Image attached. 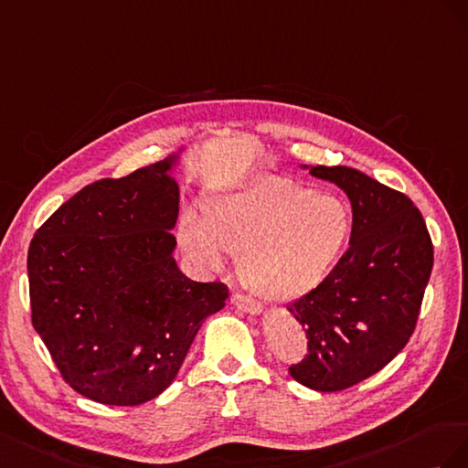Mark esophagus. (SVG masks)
Instances as JSON below:
<instances>
[{"instance_id": "obj_1", "label": "esophagus", "mask_w": 468, "mask_h": 468, "mask_svg": "<svg viewBox=\"0 0 468 468\" xmlns=\"http://www.w3.org/2000/svg\"><path fill=\"white\" fill-rule=\"evenodd\" d=\"M231 303L235 305L237 310H241V312H245V314H250V315H259L261 312H262V308H261V303L259 302H255V300H250V298H247V296H243V293H233L231 296Z\"/></svg>"}]
</instances>
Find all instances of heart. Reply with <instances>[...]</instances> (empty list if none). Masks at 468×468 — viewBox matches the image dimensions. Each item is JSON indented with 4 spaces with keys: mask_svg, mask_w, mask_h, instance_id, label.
<instances>
[{
    "mask_svg": "<svg viewBox=\"0 0 468 468\" xmlns=\"http://www.w3.org/2000/svg\"><path fill=\"white\" fill-rule=\"evenodd\" d=\"M351 211L335 194L264 178L211 196L202 219L186 211L178 243L199 272L239 257L243 282L272 302H292L325 282L351 235Z\"/></svg>",
    "mask_w": 468,
    "mask_h": 468,
    "instance_id": "b5f03b06",
    "label": "heart"
}]
</instances>
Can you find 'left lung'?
Listing matches in <instances>:
<instances>
[{
  "mask_svg": "<svg viewBox=\"0 0 468 468\" xmlns=\"http://www.w3.org/2000/svg\"><path fill=\"white\" fill-rule=\"evenodd\" d=\"M337 184L353 207L351 241L322 286L288 305L308 337L290 377L339 392L384 368L410 341L433 269L420 209L402 192L349 166H302Z\"/></svg>",
  "mask_w": 468,
  "mask_h": 468,
  "instance_id": "8db88e82",
  "label": "left lung"
}]
</instances>
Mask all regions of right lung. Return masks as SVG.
I'll return each mask as SVG.
<instances>
[{"instance_id":"right-lung-1","label":"right lung","mask_w":468,"mask_h":468,"mask_svg":"<svg viewBox=\"0 0 468 468\" xmlns=\"http://www.w3.org/2000/svg\"><path fill=\"white\" fill-rule=\"evenodd\" d=\"M178 153L93 182L38 227L27 255L33 327L62 378L93 402L139 406L165 392L204 319L229 290L175 261Z\"/></svg>"}]
</instances>
